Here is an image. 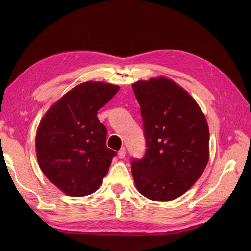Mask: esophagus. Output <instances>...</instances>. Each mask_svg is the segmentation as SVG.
Returning <instances> with one entry per match:
<instances>
[{
  "label": "esophagus",
  "instance_id": "34e87169",
  "mask_svg": "<svg viewBox=\"0 0 251 251\" xmlns=\"http://www.w3.org/2000/svg\"><path fill=\"white\" fill-rule=\"evenodd\" d=\"M126 156V149L124 148V147H123L122 149H121V150L119 151V157L120 158H124Z\"/></svg>",
  "mask_w": 251,
  "mask_h": 251
}]
</instances>
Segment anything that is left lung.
<instances>
[{"label":"left lung","mask_w":251,"mask_h":251,"mask_svg":"<svg viewBox=\"0 0 251 251\" xmlns=\"http://www.w3.org/2000/svg\"><path fill=\"white\" fill-rule=\"evenodd\" d=\"M132 89L140 104L147 151L132 159L137 190L166 201L184 194L209 159V129L196 101L166 77L138 81Z\"/></svg>","instance_id":"obj_1"}]
</instances>
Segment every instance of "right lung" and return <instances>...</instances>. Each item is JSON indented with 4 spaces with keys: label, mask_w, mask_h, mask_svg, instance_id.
I'll return each mask as SVG.
<instances>
[{
    "label": "right lung",
    "mask_w": 251,
    "mask_h": 251,
    "mask_svg": "<svg viewBox=\"0 0 251 251\" xmlns=\"http://www.w3.org/2000/svg\"><path fill=\"white\" fill-rule=\"evenodd\" d=\"M120 87L85 82L46 112L36 131V157L51 183L70 196H86L102 183L116 153L106 148V128L98 110Z\"/></svg>",
    "instance_id": "add662e5"
}]
</instances>
